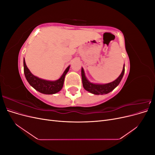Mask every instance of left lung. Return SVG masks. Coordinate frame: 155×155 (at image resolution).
Wrapping results in <instances>:
<instances>
[{"label": "left lung", "mask_w": 155, "mask_h": 155, "mask_svg": "<svg viewBox=\"0 0 155 155\" xmlns=\"http://www.w3.org/2000/svg\"><path fill=\"white\" fill-rule=\"evenodd\" d=\"M124 72H125V66H124L123 70L122 72H121V74L120 75V76L114 81L109 83H106V84H96V83H91L88 80L85 76L84 70L82 68L81 77H82L83 86L86 91L92 94H96V95L105 94H108L110 92H111L112 91H113L114 89L119 85L121 79H122L124 76Z\"/></svg>", "instance_id": "1"}]
</instances>
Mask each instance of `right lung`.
<instances>
[{
    "instance_id": "add662e5",
    "label": "right lung",
    "mask_w": 155,
    "mask_h": 155,
    "mask_svg": "<svg viewBox=\"0 0 155 155\" xmlns=\"http://www.w3.org/2000/svg\"><path fill=\"white\" fill-rule=\"evenodd\" d=\"M23 63H24V73L28 82L36 91L45 94H54L61 90L63 87L64 77L70 68V66H68L64 70L61 77L58 80L48 81L39 78L33 75L26 66L25 58Z\"/></svg>"
}]
</instances>
